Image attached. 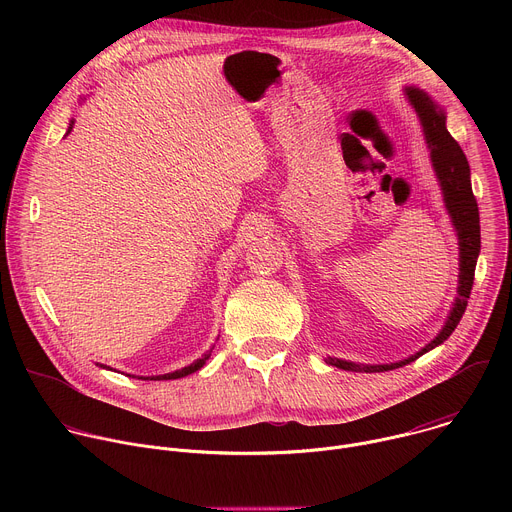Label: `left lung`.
<instances>
[{
    "instance_id": "obj_1",
    "label": "left lung",
    "mask_w": 512,
    "mask_h": 512,
    "mask_svg": "<svg viewBox=\"0 0 512 512\" xmlns=\"http://www.w3.org/2000/svg\"><path fill=\"white\" fill-rule=\"evenodd\" d=\"M403 93L421 123L423 137H425L427 150H429L431 168L435 172L437 182H440L444 204L452 218V225H454V231L458 237V249H460L458 294H456V300L452 302L450 314H448L442 330L437 332V336L429 344H425L421 350H417L415 354H411L403 360L385 362V364H360V362H350V360L334 358V356L326 358V364H330V367H336V369H342V371H352V373L393 371V369L405 367V364L417 360L419 356L433 350L435 346H440L444 340L450 338V334L460 324L462 314L466 312V306H468L472 283H474V269H476V261L480 255V216H478L476 198L472 194L468 160L458 145V141L450 135V131L446 127L444 107L423 89L405 87Z\"/></svg>"
}]
</instances>
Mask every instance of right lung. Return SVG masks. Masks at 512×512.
I'll return each instance as SVG.
<instances>
[{
	"instance_id": "add662e5",
	"label": "right lung",
	"mask_w": 512,
	"mask_h": 512,
	"mask_svg": "<svg viewBox=\"0 0 512 512\" xmlns=\"http://www.w3.org/2000/svg\"><path fill=\"white\" fill-rule=\"evenodd\" d=\"M85 99H81V103H83ZM72 125H75V119H70V123H68V129H66V135L72 131ZM214 348V346H212ZM212 348L206 352V354H202V358H196L194 362H190L188 367H182V369H178V371H174V373H166V375H156V377H137V379H141V381H172V379H182V377H188V375H192V373H196V371H200L204 364H206V360L210 358V352H212ZM101 369H109V367H105V364H101V362H97Z\"/></svg>"
}]
</instances>
